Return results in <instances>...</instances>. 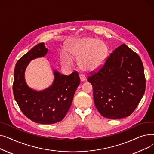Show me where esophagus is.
<instances>
[{"label": "esophagus", "mask_w": 154, "mask_h": 154, "mask_svg": "<svg viewBox=\"0 0 154 154\" xmlns=\"http://www.w3.org/2000/svg\"><path fill=\"white\" fill-rule=\"evenodd\" d=\"M79 77H80V80H81V81H84V80H86L85 76L83 74H80Z\"/></svg>", "instance_id": "34e87169"}]
</instances>
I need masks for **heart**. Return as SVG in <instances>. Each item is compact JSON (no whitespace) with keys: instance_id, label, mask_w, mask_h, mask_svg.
<instances>
[{"instance_id":"obj_1","label":"heart","mask_w":154,"mask_h":154,"mask_svg":"<svg viewBox=\"0 0 154 154\" xmlns=\"http://www.w3.org/2000/svg\"><path fill=\"white\" fill-rule=\"evenodd\" d=\"M66 50L73 57L80 58V67L89 72L102 66L108 52L107 47L103 42L90 37L75 40L67 47ZM60 59L63 66H70L72 63L71 58L65 53L60 54Z\"/></svg>"}]
</instances>
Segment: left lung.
Returning a JSON list of instances; mask_svg holds the SVG:
<instances>
[{"instance_id":"8db88e82","label":"left lung","mask_w":154,"mask_h":154,"mask_svg":"<svg viewBox=\"0 0 154 154\" xmlns=\"http://www.w3.org/2000/svg\"><path fill=\"white\" fill-rule=\"evenodd\" d=\"M93 87L95 106L104 117L131 116L145 91V77L139 55L123 44L111 53L102 67L87 78Z\"/></svg>"}]
</instances>
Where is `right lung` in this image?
<instances>
[{
	"mask_svg": "<svg viewBox=\"0 0 154 154\" xmlns=\"http://www.w3.org/2000/svg\"><path fill=\"white\" fill-rule=\"evenodd\" d=\"M47 51L44 43L34 47L16 63L14 74L13 93L15 101L28 119L41 124H53L64 118L80 83L77 71L67 76L54 70L55 78L51 87L42 91L29 87L24 77L27 65L34 59L44 56Z\"/></svg>",
	"mask_w": 154,
	"mask_h": 154,
	"instance_id": "1",
	"label": "right lung"
}]
</instances>
